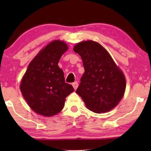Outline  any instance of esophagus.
Wrapping results in <instances>:
<instances>
[{"mask_svg": "<svg viewBox=\"0 0 151 151\" xmlns=\"http://www.w3.org/2000/svg\"><path fill=\"white\" fill-rule=\"evenodd\" d=\"M72 86H73V87L74 88V89L76 90V89H77L78 86V83L77 82H73V83L72 84Z\"/></svg>", "mask_w": 151, "mask_h": 151, "instance_id": "obj_1", "label": "esophagus"}]
</instances>
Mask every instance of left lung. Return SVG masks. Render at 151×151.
I'll return each mask as SVG.
<instances>
[{
    "label": "left lung",
    "mask_w": 151,
    "mask_h": 151,
    "mask_svg": "<svg viewBox=\"0 0 151 151\" xmlns=\"http://www.w3.org/2000/svg\"><path fill=\"white\" fill-rule=\"evenodd\" d=\"M73 51L80 55L84 68L76 93L93 112L112 110L124 95L126 79L122 71L108 51L95 41H82Z\"/></svg>",
    "instance_id": "8db88e82"
}]
</instances>
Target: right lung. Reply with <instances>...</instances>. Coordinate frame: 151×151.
<instances>
[{"label":"right lung","mask_w":151,"mask_h":151,"mask_svg":"<svg viewBox=\"0 0 151 151\" xmlns=\"http://www.w3.org/2000/svg\"><path fill=\"white\" fill-rule=\"evenodd\" d=\"M68 49L64 41H51L31 61L22 78V96L39 115L51 117L58 114L63 109L65 98L74 91L73 86L65 83L64 72L58 65Z\"/></svg>","instance_id":"add662e5"}]
</instances>
